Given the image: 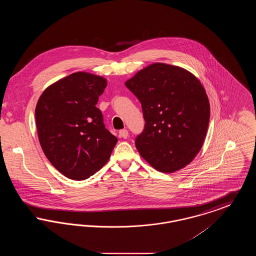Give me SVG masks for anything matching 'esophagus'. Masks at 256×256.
<instances>
[{"mask_svg":"<svg viewBox=\"0 0 256 256\" xmlns=\"http://www.w3.org/2000/svg\"><path fill=\"white\" fill-rule=\"evenodd\" d=\"M119 136L121 137V138H128V130H126V128H124V130H121L120 132H119Z\"/></svg>","mask_w":256,"mask_h":256,"instance_id":"1","label":"esophagus"}]
</instances>
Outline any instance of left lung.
Instances as JSON below:
<instances>
[{
  "label": "left lung",
  "mask_w": 256,
  "mask_h": 256,
  "mask_svg": "<svg viewBox=\"0 0 256 256\" xmlns=\"http://www.w3.org/2000/svg\"><path fill=\"white\" fill-rule=\"evenodd\" d=\"M124 84L141 102L146 122L135 139L141 156L162 172L189 164L202 146L210 118L200 82L180 67L154 63Z\"/></svg>",
  "instance_id": "8db88e82"
}]
</instances>
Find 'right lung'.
Masks as SVG:
<instances>
[{
	"label": "right lung",
	"instance_id": "right-lung-1",
	"mask_svg": "<svg viewBox=\"0 0 256 256\" xmlns=\"http://www.w3.org/2000/svg\"><path fill=\"white\" fill-rule=\"evenodd\" d=\"M108 82L78 72L50 86L36 108L37 132L50 162L65 176L84 180L108 161L118 139L96 106Z\"/></svg>",
	"mask_w": 256,
	"mask_h": 256
}]
</instances>
